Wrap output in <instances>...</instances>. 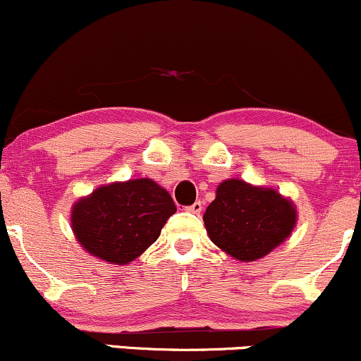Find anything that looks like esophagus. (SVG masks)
Segmentation results:
<instances>
[{
	"mask_svg": "<svg viewBox=\"0 0 361 361\" xmlns=\"http://www.w3.org/2000/svg\"><path fill=\"white\" fill-rule=\"evenodd\" d=\"M186 212H190V214H200V212H202V204H200V202H195L193 205L186 207Z\"/></svg>",
	"mask_w": 361,
	"mask_h": 361,
	"instance_id": "1",
	"label": "esophagus"
}]
</instances>
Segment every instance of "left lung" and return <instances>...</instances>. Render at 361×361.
Wrapping results in <instances>:
<instances>
[{"label":"left lung","instance_id":"left-lung-1","mask_svg":"<svg viewBox=\"0 0 361 361\" xmlns=\"http://www.w3.org/2000/svg\"><path fill=\"white\" fill-rule=\"evenodd\" d=\"M204 222L215 246L250 263L287 241L295 229L297 207L279 190L231 178L217 186Z\"/></svg>","mask_w":361,"mask_h":361}]
</instances>
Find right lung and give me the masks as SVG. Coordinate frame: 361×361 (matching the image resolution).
Here are the masks:
<instances>
[{
	"instance_id": "right-lung-1",
	"label": "right lung",
	"mask_w": 361,
	"mask_h": 361,
	"mask_svg": "<svg viewBox=\"0 0 361 361\" xmlns=\"http://www.w3.org/2000/svg\"><path fill=\"white\" fill-rule=\"evenodd\" d=\"M175 212L171 195L151 178L114 181L74 202L71 229L91 256L128 264L159 238Z\"/></svg>"
}]
</instances>
